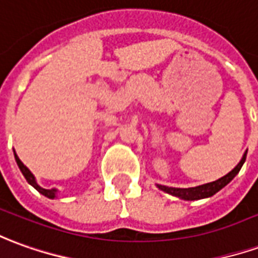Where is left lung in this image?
Wrapping results in <instances>:
<instances>
[{"instance_id": "obj_1", "label": "left lung", "mask_w": 258, "mask_h": 258, "mask_svg": "<svg viewBox=\"0 0 258 258\" xmlns=\"http://www.w3.org/2000/svg\"><path fill=\"white\" fill-rule=\"evenodd\" d=\"M246 155H247V152H244L242 160L237 163V166H236L232 172H229L226 176H223V177H221V179L212 181V183L197 185V187H190V188H176V187H166V185H159V184H158V187H159L162 191H166L169 192V194L174 196V197H179L181 198V200H187V201L211 197V196H214L215 192L219 191L221 188H223V187L228 184L230 180L233 179L236 174L239 173L240 167L243 166V163H244V160H246Z\"/></svg>"}]
</instances>
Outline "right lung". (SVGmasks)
Here are the masks:
<instances>
[{
	"mask_svg": "<svg viewBox=\"0 0 258 258\" xmlns=\"http://www.w3.org/2000/svg\"><path fill=\"white\" fill-rule=\"evenodd\" d=\"M15 160H16V163H18V166H19V169H21V172H22V174H23V176H25V179L28 180L29 184L33 185V187H35L37 191L40 192V194H43V196H46V197H47V198H54V197H55V192H57V190H54V188H51V190H46V188H41L40 185L36 183L35 176H33V174L30 173V170H29L28 167L23 165L22 162H21V159H19V158L16 156V154H15Z\"/></svg>",
	"mask_w": 258,
	"mask_h": 258,
	"instance_id": "add662e5",
	"label": "right lung"
}]
</instances>
